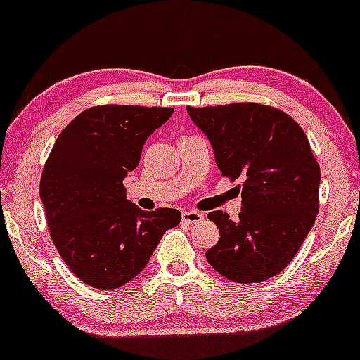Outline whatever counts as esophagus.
I'll list each match as a JSON object with an SVG mask.
<instances>
[{
  "label": "esophagus",
  "instance_id": "esophagus-1",
  "mask_svg": "<svg viewBox=\"0 0 360 360\" xmlns=\"http://www.w3.org/2000/svg\"><path fill=\"white\" fill-rule=\"evenodd\" d=\"M202 218H205V214L201 213V211H184L181 213V220L185 221V224H198V221H201Z\"/></svg>",
  "mask_w": 360,
  "mask_h": 360
}]
</instances>
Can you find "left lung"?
I'll return each instance as SVG.
<instances>
[{"instance_id": "obj_1", "label": "left lung", "mask_w": 360, "mask_h": 360, "mask_svg": "<svg viewBox=\"0 0 360 360\" xmlns=\"http://www.w3.org/2000/svg\"><path fill=\"white\" fill-rule=\"evenodd\" d=\"M213 147L221 176L240 179L243 210L236 221L207 214L220 239L206 260L220 276L253 284L286 269L319 211V168L309 139L286 112L262 103L187 107Z\"/></svg>"}]
</instances>
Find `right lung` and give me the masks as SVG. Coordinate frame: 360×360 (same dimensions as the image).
Instances as JSON below:
<instances>
[{"instance_id": "obj_1", "label": "right lung", "mask_w": 360, "mask_h": 360, "mask_svg": "<svg viewBox=\"0 0 360 360\" xmlns=\"http://www.w3.org/2000/svg\"><path fill=\"white\" fill-rule=\"evenodd\" d=\"M172 114L169 107H91L62 129L48 155L39 198L51 240L88 286L116 290L135 279L162 234L180 224L173 207L140 210L123 185L146 140Z\"/></svg>"}]
</instances>
